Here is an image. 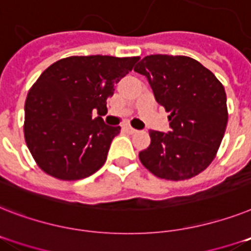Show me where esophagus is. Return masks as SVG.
Returning <instances> with one entry per match:
<instances>
[{
	"instance_id": "34e87169",
	"label": "esophagus",
	"mask_w": 251,
	"mask_h": 251,
	"mask_svg": "<svg viewBox=\"0 0 251 251\" xmlns=\"http://www.w3.org/2000/svg\"><path fill=\"white\" fill-rule=\"evenodd\" d=\"M122 129L125 130L126 132H129V134H134V132L136 131V130L134 129V127H131L130 125H124V127H122Z\"/></svg>"
}]
</instances>
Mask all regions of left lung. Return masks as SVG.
Wrapping results in <instances>:
<instances>
[{"label":"left lung","instance_id":"1","mask_svg":"<svg viewBox=\"0 0 251 251\" xmlns=\"http://www.w3.org/2000/svg\"><path fill=\"white\" fill-rule=\"evenodd\" d=\"M134 71L147 77L170 121L169 132L151 130L140 162L161 179L196 176L211 164L225 136V87L201 63L183 55H148Z\"/></svg>","mask_w":251,"mask_h":251}]
</instances>
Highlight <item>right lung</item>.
<instances>
[{"mask_svg": "<svg viewBox=\"0 0 251 251\" xmlns=\"http://www.w3.org/2000/svg\"><path fill=\"white\" fill-rule=\"evenodd\" d=\"M138 56H69L45 69L25 100L24 136L34 161L60 180H78L107 160L120 126L105 125L107 99ZM100 115L92 119V111Z\"/></svg>", "mask_w": 251, "mask_h": 251, "instance_id": "1", "label": "right lung"}]
</instances>
